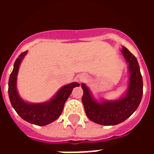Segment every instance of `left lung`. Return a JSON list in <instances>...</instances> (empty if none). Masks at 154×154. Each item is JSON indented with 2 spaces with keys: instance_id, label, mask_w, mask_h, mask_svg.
<instances>
[{
  "instance_id": "8db88e82",
  "label": "left lung",
  "mask_w": 154,
  "mask_h": 154,
  "mask_svg": "<svg viewBox=\"0 0 154 154\" xmlns=\"http://www.w3.org/2000/svg\"><path fill=\"white\" fill-rule=\"evenodd\" d=\"M121 53L129 64V86L125 96L116 100H95L90 89L82 84V101L87 116L91 121L102 125H116L125 121L139 106L143 97V78L136 57L125 47Z\"/></svg>"
}]
</instances>
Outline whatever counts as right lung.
<instances>
[{
	"instance_id": "obj_1",
	"label": "right lung",
	"mask_w": 154,
	"mask_h": 154,
	"mask_svg": "<svg viewBox=\"0 0 154 154\" xmlns=\"http://www.w3.org/2000/svg\"><path fill=\"white\" fill-rule=\"evenodd\" d=\"M26 54L27 51L22 53L15 62L14 68L9 78V98L13 108L25 121L36 125H47L60 116L63 110L64 104L72 93V89L79 87L80 84L77 82L67 84L62 87L50 100L46 102L37 104L26 102L19 96L16 88L19 67Z\"/></svg>"
}]
</instances>
